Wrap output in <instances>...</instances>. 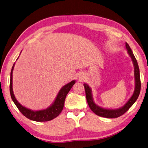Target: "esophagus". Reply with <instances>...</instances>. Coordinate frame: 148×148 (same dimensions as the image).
I'll list each match as a JSON object with an SVG mask.
<instances>
[{
    "instance_id": "34e87169",
    "label": "esophagus",
    "mask_w": 148,
    "mask_h": 148,
    "mask_svg": "<svg viewBox=\"0 0 148 148\" xmlns=\"http://www.w3.org/2000/svg\"><path fill=\"white\" fill-rule=\"evenodd\" d=\"M78 80H82V75L81 74L78 75Z\"/></svg>"
}]
</instances>
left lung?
<instances>
[{"label": "left lung", "mask_w": 148, "mask_h": 148, "mask_svg": "<svg viewBox=\"0 0 148 148\" xmlns=\"http://www.w3.org/2000/svg\"><path fill=\"white\" fill-rule=\"evenodd\" d=\"M125 47L129 54L130 57L132 59L133 64L134 66V77H135V90H134L132 96L129 99L127 103L125 104L124 106L118 109H106V108H101L94 103L92 94L91 88L88 84L84 83V86L85 90V95H86V99L87 103L89 106L90 110L98 116L102 117L108 118V119H115V118L119 117L125 113L129 110V108L132 106L138 98L140 91V73L139 68L137 61L134 56L132 49L130 47L127 42H125Z\"/></svg>", "instance_id": "8db88e82"}]
</instances>
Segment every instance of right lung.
Returning <instances> with one entry per match:
<instances>
[{"label":"right lung","instance_id":"right-lung-1","mask_svg":"<svg viewBox=\"0 0 148 148\" xmlns=\"http://www.w3.org/2000/svg\"><path fill=\"white\" fill-rule=\"evenodd\" d=\"M19 58V57H18ZM15 63L13 64L11 71V80H10V94L12 98V101L18 110L20 111V112L23 114V115L27 117V119L34 120L35 121H50L52 119H55L57 117L59 114L61 113L63 109L64 104V100L66 97L67 94L70 90L71 87L75 84V80H72L70 83L67 84L66 85H64L62 87L60 90L57 95L56 97L50 106L45 110H41L38 111L32 110L28 109L26 107L22 106V105L19 103L16 99L14 96V92L12 90V71L14 70Z\"/></svg>","mask_w":148,"mask_h":148}]
</instances>
